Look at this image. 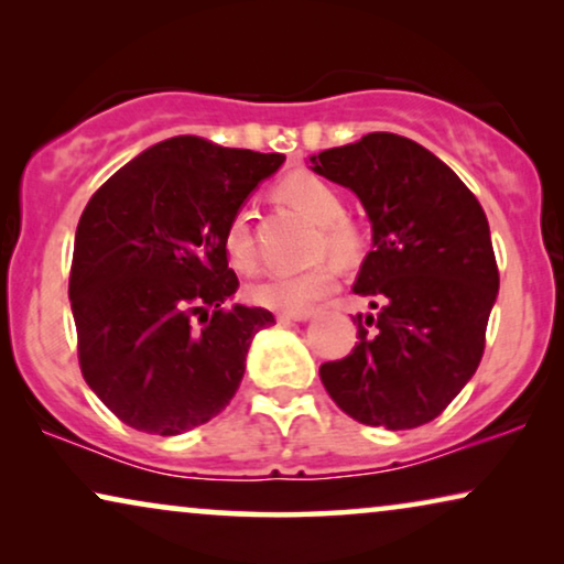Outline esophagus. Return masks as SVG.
<instances>
[{"label":"esophagus","mask_w":564,"mask_h":564,"mask_svg":"<svg viewBox=\"0 0 564 564\" xmlns=\"http://www.w3.org/2000/svg\"><path fill=\"white\" fill-rule=\"evenodd\" d=\"M313 315V311H300V313H276V321L288 323V321H307Z\"/></svg>","instance_id":"1"}]
</instances>
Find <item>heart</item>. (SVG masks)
<instances>
[{
	"mask_svg": "<svg viewBox=\"0 0 564 564\" xmlns=\"http://www.w3.org/2000/svg\"><path fill=\"white\" fill-rule=\"evenodd\" d=\"M280 195L292 207L305 213L307 218L321 226V236L315 238L313 257H334L336 261L351 264L365 251V228L357 220L344 215V199L328 182L313 174H292L280 184ZM223 251L238 272H253L259 264L257 238L251 228V210L238 207L223 228ZM336 288L334 264H318L297 274H272L251 288L253 303L280 313L307 311L321 297H326Z\"/></svg>",
	"mask_w": 564,
	"mask_h": 564,
	"instance_id": "1",
	"label": "heart"
}]
</instances>
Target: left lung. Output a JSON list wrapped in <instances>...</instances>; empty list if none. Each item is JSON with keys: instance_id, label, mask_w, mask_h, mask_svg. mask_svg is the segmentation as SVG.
I'll use <instances>...</instances> for the list:
<instances>
[{"instance_id": "obj_1", "label": "left lung", "mask_w": 564, "mask_h": 564, "mask_svg": "<svg viewBox=\"0 0 564 564\" xmlns=\"http://www.w3.org/2000/svg\"><path fill=\"white\" fill-rule=\"evenodd\" d=\"M311 161L361 199L375 246L354 282L372 313L354 315V349L321 365L323 388L365 426H423L482 359L500 282L488 218L465 182L411 138L369 133Z\"/></svg>"}]
</instances>
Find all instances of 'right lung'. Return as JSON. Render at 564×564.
Segmentation results:
<instances>
[{"label": "right lung", "mask_w": 564, "mask_h": 564, "mask_svg": "<svg viewBox=\"0 0 564 564\" xmlns=\"http://www.w3.org/2000/svg\"><path fill=\"white\" fill-rule=\"evenodd\" d=\"M282 153L161 141L115 172L76 226L68 297L84 380L122 423L176 436L215 419L243 380L264 307L228 305L223 228Z\"/></svg>", "instance_id": "right-lung-1"}]
</instances>
